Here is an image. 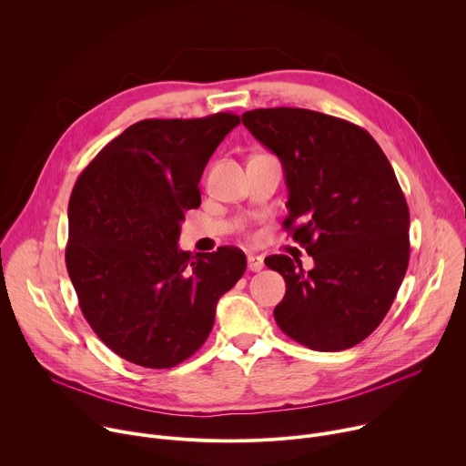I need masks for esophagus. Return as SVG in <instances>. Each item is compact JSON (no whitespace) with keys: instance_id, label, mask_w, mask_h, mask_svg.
<instances>
[{"instance_id":"1","label":"esophagus","mask_w":466,"mask_h":466,"mask_svg":"<svg viewBox=\"0 0 466 466\" xmlns=\"http://www.w3.org/2000/svg\"><path fill=\"white\" fill-rule=\"evenodd\" d=\"M247 263H248V271H252V273H258V271H261L263 269V258L261 256H248L247 258Z\"/></svg>"}]
</instances>
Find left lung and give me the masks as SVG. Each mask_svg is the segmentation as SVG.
<instances>
[{
    "mask_svg": "<svg viewBox=\"0 0 466 466\" xmlns=\"http://www.w3.org/2000/svg\"><path fill=\"white\" fill-rule=\"evenodd\" d=\"M250 135L282 162L289 189L284 228L313 258L275 254L286 280L275 320L319 350L361 343L387 315L410 263V208L381 147L347 119L306 108H258L241 116Z\"/></svg>",
    "mask_w": 466,
    "mask_h": 466,
    "instance_id": "8db88e82",
    "label": "left lung"
}]
</instances>
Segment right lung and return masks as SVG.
Wrapping results in <instances>:
<instances>
[{"mask_svg": "<svg viewBox=\"0 0 466 466\" xmlns=\"http://www.w3.org/2000/svg\"><path fill=\"white\" fill-rule=\"evenodd\" d=\"M236 125L232 112L138 121L74 186L66 268L97 338L130 363L169 369L193 356L247 269L236 247L191 256L177 245L184 212L201 207L203 171Z\"/></svg>", "mask_w": 466, "mask_h": 466, "instance_id": "add662e5", "label": "right lung"}]
</instances>
